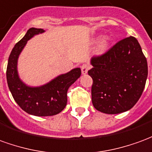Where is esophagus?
Segmentation results:
<instances>
[{
	"instance_id": "34e87169",
	"label": "esophagus",
	"mask_w": 152,
	"mask_h": 152,
	"mask_svg": "<svg viewBox=\"0 0 152 152\" xmlns=\"http://www.w3.org/2000/svg\"><path fill=\"white\" fill-rule=\"evenodd\" d=\"M89 69H90V66H89V64H83V65L81 66L82 74H87Z\"/></svg>"
}]
</instances>
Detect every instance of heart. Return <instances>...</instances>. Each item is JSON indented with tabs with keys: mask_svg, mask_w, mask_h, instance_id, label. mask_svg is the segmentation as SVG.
<instances>
[{
	"mask_svg": "<svg viewBox=\"0 0 152 152\" xmlns=\"http://www.w3.org/2000/svg\"><path fill=\"white\" fill-rule=\"evenodd\" d=\"M109 44H110V39H109L108 37H103L98 45L99 51H104V50H106L108 48Z\"/></svg>",
	"mask_w": 152,
	"mask_h": 152,
	"instance_id": "1",
	"label": "heart"
}]
</instances>
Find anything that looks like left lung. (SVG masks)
<instances>
[{"mask_svg": "<svg viewBox=\"0 0 152 152\" xmlns=\"http://www.w3.org/2000/svg\"><path fill=\"white\" fill-rule=\"evenodd\" d=\"M91 102L97 110L125 112L139 100L148 74L147 61L133 37L118 42L108 51L91 59Z\"/></svg>", "mask_w": 152, "mask_h": 152, "instance_id": "obj_1", "label": "left lung"}]
</instances>
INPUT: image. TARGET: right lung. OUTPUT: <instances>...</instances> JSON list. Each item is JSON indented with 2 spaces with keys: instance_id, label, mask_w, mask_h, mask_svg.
Wrapping results in <instances>:
<instances>
[{
  "instance_id": "right-lung-1",
  "label": "right lung",
  "mask_w": 152,
  "mask_h": 152,
  "mask_svg": "<svg viewBox=\"0 0 152 152\" xmlns=\"http://www.w3.org/2000/svg\"><path fill=\"white\" fill-rule=\"evenodd\" d=\"M44 32L36 28L28 30L11 50L6 69L8 87L16 103L25 112L36 116H51L61 112L67 104L68 89L81 75L80 68H75L40 87H29L19 78L17 69L19 55L28 40Z\"/></svg>"
}]
</instances>
